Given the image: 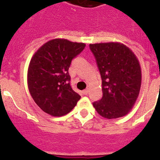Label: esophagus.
<instances>
[{
	"label": "esophagus",
	"mask_w": 160,
	"mask_h": 160,
	"mask_svg": "<svg viewBox=\"0 0 160 160\" xmlns=\"http://www.w3.org/2000/svg\"><path fill=\"white\" fill-rule=\"evenodd\" d=\"M89 89H84V91H83V93H84V94H88V93H89Z\"/></svg>",
	"instance_id": "esophagus-1"
}]
</instances>
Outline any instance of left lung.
<instances>
[{
	"label": "left lung",
	"instance_id": "1",
	"mask_svg": "<svg viewBox=\"0 0 160 160\" xmlns=\"http://www.w3.org/2000/svg\"><path fill=\"white\" fill-rule=\"evenodd\" d=\"M102 78V97L93 106L107 119L126 116L140 93L141 68L132 50L118 42L89 44Z\"/></svg>",
	"mask_w": 160,
	"mask_h": 160
}]
</instances>
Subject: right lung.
<instances>
[{"label":"right lung","instance_id":"obj_1","mask_svg":"<svg viewBox=\"0 0 160 160\" xmlns=\"http://www.w3.org/2000/svg\"><path fill=\"white\" fill-rule=\"evenodd\" d=\"M83 42L55 38L38 49L30 60L27 74L28 91L46 113L62 117L69 113L80 96L70 84L71 61L84 50Z\"/></svg>","mask_w":160,"mask_h":160}]
</instances>
